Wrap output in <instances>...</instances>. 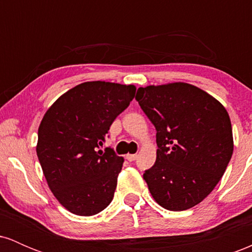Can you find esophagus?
Here are the masks:
<instances>
[{
    "label": "esophagus",
    "mask_w": 252,
    "mask_h": 252,
    "mask_svg": "<svg viewBox=\"0 0 252 252\" xmlns=\"http://www.w3.org/2000/svg\"><path fill=\"white\" fill-rule=\"evenodd\" d=\"M126 158L128 161H130V162H131V161H135L136 158H137V155H136V154H126Z\"/></svg>",
    "instance_id": "34e87169"
}]
</instances>
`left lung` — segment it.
Listing matches in <instances>:
<instances>
[{
    "label": "left lung",
    "mask_w": 252,
    "mask_h": 252,
    "mask_svg": "<svg viewBox=\"0 0 252 252\" xmlns=\"http://www.w3.org/2000/svg\"><path fill=\"white\" fill-rule=\"evenodd\" d=\"M136 100L156 129V161L143 174L150 194L169 211L195 206L232 156L226 109L204 90L180 82L140 88Z\"/></svg>",
    "instance_id": "obj_1"
}]
</instances>
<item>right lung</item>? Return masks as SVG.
Returning <instances> with one entry per match:
<instances>
[{
	"mask_svg": "<svg viewBox=\"0 0 252 252\" xmlns=\"http://www.w3.org/2000/svg\"><path fill=\"white\" fill-rule=\"evenodd\" d=\"M135 92L134 85L86 82L46 111L37 130V158L52 193L73 215H97L114 198L124 158L99 148Z\"/></svg>",
	"mask_w": 252,
	"mask_h": 252,
	"instance_id": "add662e5",
	"label": "right lung"
}]
</instances>
